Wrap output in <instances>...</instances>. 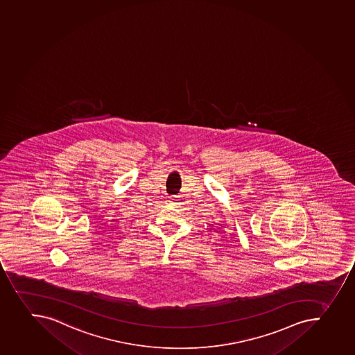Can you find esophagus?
I'll return each mask as SVG.
<instances>
[{"label":"esophagus","mask_w":355,"mask_h":355,"mask_svg":"<svg viewBox=\"0 0 355 355\" xmlns=\"http://www.w3.org/2000/svg\"><path fill=\"white\" fill-rule=\"evenodd\" d=\"M170 201H171V202L173 203H175V205H177V201H178V196H171V198H170Z\"/></svg>","instance_id":"34e87169"}]
</instances>
